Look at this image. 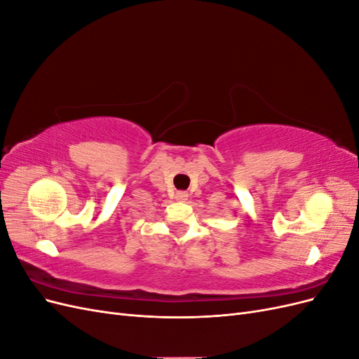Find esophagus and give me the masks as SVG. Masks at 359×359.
Masks as SVG:
<instances>
[{
  "mask_svg": "<svg viewBox=\"0 0 359 359\" xmlns=\"http://www.w3.org/2000/svg\"><path fill=\"white\" fill-rule=\"evenodd\" d=\"M187 198H189L187 191H178V193H177V199H178V201H186Z\"/></svg>",
  "mask_w": 359,
  "mask_h": 359,
  "instance_id": "obj_1",
  "label": "esophagus"
}]
</instances>
